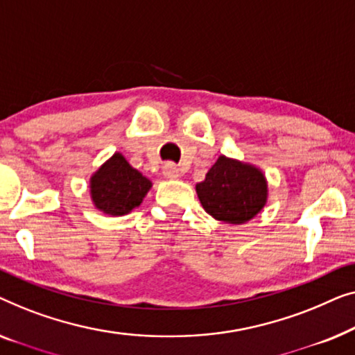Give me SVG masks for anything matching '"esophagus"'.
<instances>
[{
	"label": "esophagus",
	"instance_id": "esophagus-1",
	"mask_svg": "<svg viewBox=\"0 0 355 355\" xmlns=\"http://www.w3.org/2000/svg\"><path fill=\"white\" fill-rule=\"evenodd\" d=\"M162 175L166 177V178H178L180 177V171H178V167L175 166V164H172V162H167V164H164V167H162Z\"/></svg>",
	"mask_w": 355,
	"mask_h": 355
}]
</instances>
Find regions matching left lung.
<instances>
[{
	"instance_id": "8db88e82",
	"label": "left lung",
	"mask_w": 355,
	"mask_h": 355,
	"mask_svg": "<svg viewBox=\"0 0 355 355\" xmlns=\"http://www.w3.org/2000/svg\"><path fill=\"white\" fill-rule=\"evenodd\" d=\"M204 211L216 220L241 225L267 204L268 183L261 168L238 159L220 156L196 184Z\"/></svg>"
}]
</instances>
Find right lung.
I'll use <instances>...</instances> for the list:
<instances>
[{
    "mask_svg": "<svg viewBox=\"0 0 355 355\" xmlns=\"http://www.w3.org/2000/svg\"><path fill=\"white\" fill-rule=\"evenodd\" d=\"M153 183L133 168L121 153H114L89 178V194L98 211L125 216L143 202Z\"/></svg>",
    "mask_w": 355,
    "mask_h": 355,
    "instance_id": "right-lung-1",
    "label": "right lung"
}]
</instances>
